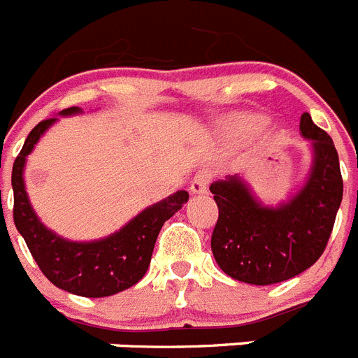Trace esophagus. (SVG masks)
<instances>
[{"label":"esophagus","mask_w":358,"mask_h":358,"mask_svg":"<svg viewBox=\"0 0 358 358\" xmlns=\"http://www.w3.org/2000/svg\"><path fill=\"white\" fill-rule=\"evenodd\" d=\"M210 181H211V173L208 172V170H199V172L194 176V179H192L189 189H192L194 194H206Z\"/></svg>","instance_id":"1"}]
</instances>
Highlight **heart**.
Segmentation results:
<instances>
[{"instance_id": "b5f03b06", "label": "heart", "mask_w": 358, "mask_h": 358, "mask_svg": "<svg viewBox=\"0 0 358 358\" xmlns=\"http://www.w3.org/2000/svg\"><path fill=\"white\" fill-rule=\"evenodd\" d=\"M238 129H240V131H243V129H245V125H240Z\"/></svg>"}]
</instances>
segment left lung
<instances>
[{
	"label": "left lung",
	"instance_id": "1",
	"mask_svg": "<svg viewBox=\"0 0 358 358\" xmlns=\"http://www.w3.org/2000/svg\"><path fill=\"white\" fill-rule=\"evenodd\" d=\"M301 134L312 140L314 169L305 188L280 208H264L238 177L210 186L218 206L211 251L227 276L273 285L301 274L327 249L343 201L339 156L327 132L308 113L301 116Z\"/></svg>",
	"mask_w": 358,
	"mask_h": 358
}]
</instances>
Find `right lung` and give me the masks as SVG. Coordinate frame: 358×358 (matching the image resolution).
<instances>
[{"label": "right lung", "instance_id": "obj_1", "mask_svg": "<svg viewBox=\"0 0 358 358\" xmlns=\"http://www.w3.org/2000/svg\"><path fill=\"white\" fill-rule=\"evenodd\" d=\"M78 110V107H69L61 115H73ZM55 120L48 118L37 123L14 161V224L23 235L41 273L53 285L84 297L113 296L136 285L145 276L161 227L188 201V192L181 189L147 208L118 233L98 242L77 243L59 238L31 211L23 182L24 159Z\"/></svg>", "mask_w": 358, "mask_h": 358}]
</instances>
